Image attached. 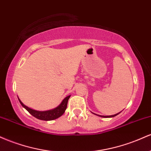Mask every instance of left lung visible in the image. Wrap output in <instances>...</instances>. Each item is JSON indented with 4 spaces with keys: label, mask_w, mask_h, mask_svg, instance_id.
Listing matches in <instances>:
<instances>
[{
    "label": "left lung",
    "mask_w": 151,
    "mask_h": 151,
    "mask_svg": "<svg viewBox=\"0 0 151 151\" xmlns=\"http://www.w3.org/2000/svg\"><path fill=\"white\" fill-rule=\"evenodd\" d=\"M118 114H119V113H118V114H114V115H111V116H101V117H106V118H109V117H114V116H116V115H118Z\"/></svg>",
    "instance_id": "1"
}]
</instances>
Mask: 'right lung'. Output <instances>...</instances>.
<instances>
[{
    "mask_svg": "<svg viewBox=\"0 0 151 151\" xmlns=\"http://www.w3.org/2000/svg\"><path fill=\"white\" fill-rule=\"evenodd\" d=\"M70 97V96H67V97L64 99V100L62 101V103L60 104L58 107H56L55 109H52V110L45 111H35L32 109L28 108V107L26 106L25 105H24L23 104H22V102L20 101L19 99L18 100L22 106H23L24 108L31 114V115L33 116L34 117L37 118V119H40V120L52 121L60 117L62 114L65 113L67 106V102H68V100Z\"/></svg>",
    "mask_w": 151,
    "mask_h": 151,
    "instance_id": "obj_1",
    "label": "right lung"
}]
</instances>
